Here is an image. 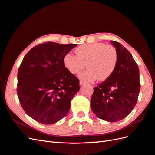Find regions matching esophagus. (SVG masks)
Wrapping results in <instances>:
<instances>
[{"label": "esophagus", "instance_id": "1", "mask_svg": "<svg viewBox=\"0 0 155 155\" xmlns=\"http://www.w3.org/2000/svg\"><path fill=\"white\" fill-rule=\"evenodd\" d=\"M85 82L84 81H80V85H83V84H85Z\"/></svg>", "mask_w": 155, "mask_h": 155}]
</instances>
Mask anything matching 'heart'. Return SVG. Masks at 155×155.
<instances>
[{
    "instance_id": "1",
    "label": "heart",
    "mask_w": 155,
    "mask_h": 155,
    "mask_svg": "<svg viewBox=\"0 0 155 155\" xmlns=\"http://www.w3.org/2000/svg\"><path fill=\"white\" fill-rule=\"evenodd\" d=\"M74 55L67 53L63 63L69 72L78 74L85 68L80 77L86 81H105L112 76L118 64V56L115 48L103 43L86 44L77 48Z\"/></svg>"
}]
</instances>
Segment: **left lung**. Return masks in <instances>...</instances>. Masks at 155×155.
<instances>
[{"mask_svg":"<svg viewBox=\"0 0 155 155\" xmlns=\"http://www.w3.org/2000/svg\"><path fill=\"white\" fill-rule=\"evenodd\" d=\"M118 60L112 76L94 87L91 109L96 115L108 122L126 117L137 104L140 92V71L132 54L120 43L111 41Z\"/></svg>","mask_w":155,"mask_h":155,"instance_id":"left-lung-1","label":"left lung"}]
</instances>
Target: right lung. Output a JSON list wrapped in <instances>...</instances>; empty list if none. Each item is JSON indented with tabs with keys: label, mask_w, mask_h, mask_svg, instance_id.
<instances>
[{
	"label": "right lung",
	"mask_w": 155,
	"mask_h": 155,
	"mask_svg": "<svg viewBox=\"0 0 155 155\" xmlns=\"http://www.w3.org/2000/svg\"><path fill=\"white\" fill-rule=\"evenodd\" d=\"M77 46L47 42L35 46L23 58L17 94L23 109L36 121L54 124L68 114L80 86L64 65L63 58Z\"/></svg>",
	"instance_id": "right-lung-1"
}]
</instances>
